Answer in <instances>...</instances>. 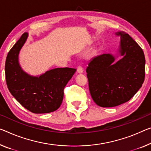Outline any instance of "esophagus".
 Returning a JSON list of instances; mask_svg holds the SVG:
<instances>
[{
    "instance_id": "1",
    "label": "esophagus",
    "mask_w": 151,
    "mask_h": 151,
    "mask_svg": "<svg viewBox=\"0 0 151 151\" xmlns=\"http://www.w3.org/2000/svg\"><path fill=\"white\" fill-rule=\"evenodd\" d=\"M77 72L78 73H82L83 72V69L82 67H81V66H78V67Z\"/></svg>"
}]
</instances>
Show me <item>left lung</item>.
Here are the masks:
<instances>
[{
  "label": "left lung",
  "instance_id": "1",
  "mask_svg": "<svg viewBox=\"0 0 151 151\" xmlns=\"http://www.w3.org/2000/svg\"><path fill=\"white\" fill-rule=\"evenodd\" d=\"M115 34L120 36L117 55L95 57L86 68L92 99L102 107H113L129 101L142 87L145 77L142 48L125 32ZM118 54L122 58L115 62Z\"/></svg>",
  "mask_w": 151,
  "mask_h": 151
}]
</instances>
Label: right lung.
Returning a JSON list of instances; mask_svg holds the SVG:
<instances>
[{
	"label": "right lung",
	"instance_id": "1",
	"mask_svg": "<svg viewBox=\"0 0 151 151\" xmlns=\"http://www.w3.org/2000/svg\"><path fill=\"white\" fill-rule=\"evenodd\" d=\"M28 38L25 32L9 52L5 62V76L9 92L24 107L34 113L56 111L63 99V89L76 69L55 68L40 76L29 75L19 62L20 50Z\"/></svg>",
	"mask_w": 151,
	"mask_h": 151
}]
</instances>
